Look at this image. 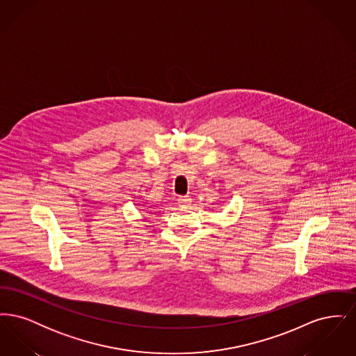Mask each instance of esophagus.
Returning a JSON list of instances; mask_svg holds the SVG:
<instances>
[{
  "label": "esophagus",
  "instance_id": "34e87169",
  "mask_svg": "<svg viewBox=\"0 0 356 356\" xmlns=\"http://www.w3.org/2000/svg\"><path fill=\"white\" fill-rule=\"evenodd\" d=\"M191 204H192V199H191L189 196H181V197L179 199V205H180L181 208H188Z\"/></svg>",
  "mask_w": 356,
  "mask_h": 356
}]
</instances>
